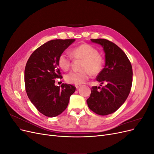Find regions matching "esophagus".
Masks as SVG:
<instances>
[{"label":"esophagus","instance_id":"obj_1","mask_svg":"<svg viewBox=\"0 0 154 154\" xmlns=\"http://www.w3.org/2000/svg\"><path fill=\"white\" fill-rule=\"evenodd\" d=\"M81 86V85H80V84H78V85H75V87H76V88H79Z\"/></svg>","mask_w":154,"mask_h":154}]
</instances>
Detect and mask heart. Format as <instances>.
<instances>
[{
  "mask_svg": "<svg viewBox=\"0 0 154 154\" xmlns=\"http://www.w3.org/2000/svg\"><path fill=\"white\" fill-rule=\"evenodd\" d=\"M72 57L77 60H82L81 71H72L67 74L65 80L71 84H82L85 82L91 74L93 76L99 74L103 69L104 60L99 52L92 45L83 44L71 51ZM58 66L63 71H67L71 67V60L67 54L62 53L58 58Z\"/></svg>",
  "mask_w": 154,
  "mask_h": 154,
  "instance_id": "1",
  "label": "heart"
}]
</instances>
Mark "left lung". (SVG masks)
<instances>
[{
    "label": "left lung",
    "mask_w": 154,
    "mask_h": 154,
    "mask_svg": "<svg viewBox=\"0 0 154 154\" xmlns=\"http://www.w3.org/2000/svg\"><path fill=\"white\" fill-rule=\"evenodd\" d=\"M91 41L101 45L105 53V67L96 77L105 85L100 91V87H92L87 103L94 113L106 116L117 110L128 97L132 84V67L127 56L114 43L103 38Z\"/></svg>",
    "instance_id": "left-lung-1"
}]
</instances>
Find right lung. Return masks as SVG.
<instances>
[{"instance_id":"obj_1","label":"right lung","mask_w":154,"mask_h":154,"mask_svg":"<svg viewBox=\"0 0 154 154\" xmlns=\"http://www.w3.org/2000/svg\"><path fill=\"white\" fill-rule=\"evenodd\" d=\"M75 39L53 40L42 45L27 60L24 82L27 96L40 113L53 118L66 109L76 87L62 83L54 85L55 79L62 78L58 58Z\"/></svg>"}]
</instances>
